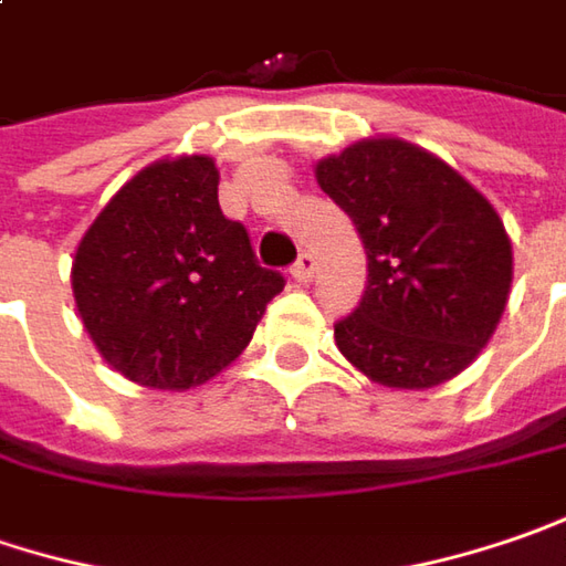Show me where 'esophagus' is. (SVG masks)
<instances>
[{
    "mask_svg": "<svg viewBox=\"0 0 566 566\" xmlns=\"http://www.w3.org/2000/svg\"><path fill=\"white\" fill-rule=\"evenodd\" d=\"M313 269H316V262H313V256L304 250V253L297 256V262L291 265V279H294V282L307 284L310 279H313Z\"/></svg>",
    "mask_w": 566,
    "mask_h": 566,
    "instance_id": "1",
    "label": "esophagus"
}]
</instances>
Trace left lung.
<instances>
[{
  "instance_id": "left-lung-1",
  "label": "left lung",
  "mask_w": 566,
  "mask_h": 566,
  "mask_svg": "<svg viewBox=\"0 0 566 566\" xmlns=\"http://www.w3.org/2000/svg\"><path fill=\"white\" fill-rule=\"evenodd\" d=\"M355 221L367 287L335 323L338 352L370 380L428 389L465 370L494 335L513 250L491 202L450 164L402 138H367L316 164Z\"/></svg>"
}]
</instances>
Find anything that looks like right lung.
<instances>
[{"instance_id": "1", "label": "right lung", "mask_w": 566, "mask_h": 566, "mask_svg": "<svg viewBox=\"0 0 566 566\" xmlns=\"http://www.w3.org/2000/svg\"><path fill=\"white\" fill-rule=\"evenodd\" d=\"M284 287L218 206L206 155L158 160L94 218L72 262L87 335L123 377L189 389L228 367Z\"/></svg>"}]
</instances>
